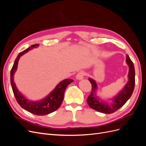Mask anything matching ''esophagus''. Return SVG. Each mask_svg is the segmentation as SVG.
I'll list each match as a JSON object with an SVG mask.
<instances>
[{"label": "esophagus", "mask_w": 146, "mask_h": 146, "mask_svg": "<svg viewBox=\"0 0 146 146\" xmlns=\"http://www.w3.org/2000/svg\"><path fill=\"white\" fill-rule=\"evenodd\" d=\"M84 78V72L82 71L79 72L76 76V78L78 80H83Z\"/></svg>", "instance_id": "34e87169"}]
</instances>
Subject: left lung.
<instances>
[{
    "instance_id": "obj_1",
    "label": "left lung",
    "mask_w": 146,
    "mask_h": 146,
    "mask_svg": "<svg viewBox=\"0 0 146 146\" xmlns=\"http://www.w3.org/2000/svg\"><path fill=\"white\" fill-rule=\"evenodd\" d=\"M126 63L129 68L128 74L129 80L122 90L111 99V103L106 102L99 98L98 96V85L96 82L91 78H88L91 83L92 91L86 101L91 108L103 113L111 114L122 107L130 98L135 88V71L133 63L127 55H126Z\"/></svg>"
}]
</instances>
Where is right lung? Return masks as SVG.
<instances>
[{
	"label": "right lung",
	"mask_w": 146,
	"mask_h": 146,
	"mask_svg": "<svg viewBox=\"0 0 146 146\" xmlns=\"http://www.w3.org/2000/svg\"><path fill=\"white\" fill-rule=\"evenodd\" d=\"M39 46V44H33L27 49L20 52L16 58L10 72V82L12 90L17 103L21 107L35 115L44 116L54 112L58 109L63 100L64 93L66 87L74 80L72 79H65L60 82L49 94L46 98L38 101H32L27 99L17 89L14 82V75L17 69L18 61L21 56H23L33 48Z\"/></svg>",
	"instance_id": "add662e5"
}]
</instances>
